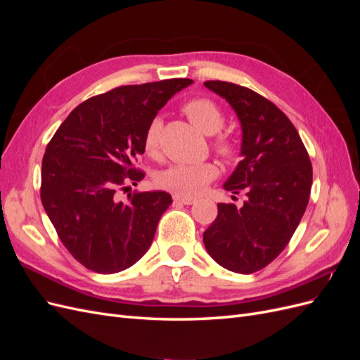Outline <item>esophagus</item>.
<instances>
[{"label":"esophagus","mask_w":360,"mask_h":360,"mask_svg":"<svg viewBox=\"0 0 360 360\" xmlns=\"http://www.w3.org/2000/svg\"><path fill=\"white\" fill-rule=\"evenodd\" d=\"M195 201V198H191V197H179V195H174V202L176 204H184V205H191V204H193Z\"/></svg>","instance_id":"esophagus-1"}]
</instances>
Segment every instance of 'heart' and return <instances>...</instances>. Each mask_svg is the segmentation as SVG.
Segmentation results:
<instances>
[{
	"label": "heart",
	"instance_id": "b5f03b06",
	"mask_svg": "<svg viewBox=\"0 0 360 360\" xmlns=\"http://www.w3.org/2000/svg\"><path fill=\"white\" fill-rule=\"evenodd\" d=\"M183 112L197 126L202 134L214 135L225 123L222 110L207 97H195L183 105ZM162 130V120L153 118L146 129L144 150L148 155H155ZM214 150L225 159H234L238 147L234 139L225 135H217L213 141ZM217 176V168L210 162L202 163H179L162 171L158 176V184L179 197H195L207 184Z\"/></svg>",
	"mask_w": 360,
	"mask_h": 360
}]
</instances>
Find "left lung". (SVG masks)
<instances>
[{"instance_id":"obj_1","label":"left lung","mask_w":360,"mask_h":360,"mask_svg":"<svg viewBox=\"0 0 360 360\" xmlns=\"http://www.w3.org/2000/svg\"><path fill=\"white\" fill-rule=\"evenodd\" d=\"M204 85L240 120L243 159L224 188L248 198L242 209L217 204L202 240L217 264L249 275L270 264L296 231L309 201L312 165L296 127L275 103L233 82Z\"/></svg>"}]
</instances>
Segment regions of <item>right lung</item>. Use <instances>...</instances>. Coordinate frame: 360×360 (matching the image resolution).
I'll return each instance as SVG.
<instances>
[{
  "mask_svg": "<svg viewBox=\"0 0 360 360\" xmlns=\"http://www.w3.org/2000/svg\"><path fill=\"white\" fill-rule=\"evenodd\" d=\"M193 81L123 85L82 102L64 120L41 162L40 198L63 245L96 274H117L143 257L172 202L163 191H120L136 184L144 134L171 97Z\"/></svg>",
  "mask_w": 360,
  "mask_h": 360,
  "instance_id": "add662e5",
  "label": "right lung"
}]
</instances>
